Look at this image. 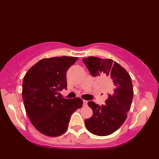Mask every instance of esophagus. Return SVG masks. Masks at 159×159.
Returning a JSON list of instances; mask_svg holds the SVG:
<instances>
[{
    "label": "esophagus",
    "instance_id": "34e87169",
    "mask_svg": "<svg viewBox=\"0 0 159 159\" xmlns=\"http://www.w3.org/2000/svg\"><path fill=\"white\" fill-rule=\"evenodd\" d=\"M87 100H83V106H85V107H86V106H87Z\"/></svg>",
    "mask_w": 159,
    "mask_h": 159
}]
</instances>
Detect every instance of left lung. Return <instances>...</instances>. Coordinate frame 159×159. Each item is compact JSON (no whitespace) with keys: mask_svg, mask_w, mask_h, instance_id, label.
<instances>
[{"mask_svg":"<svg viewBox=\"0 0 159 159\" xmlns=\"http://www.w3.org/2000/svg\"><path fill=\"white\" fill-rule=\"evenodd\" d=\"M83 61L93 76L105 79L110 92L102 106L92 101L88 102L93 115L85 120V126L96 135H109L123 124L130 109L133 98L131 78L126 70L112 59L89 57L83 59Z\"/></svg>","mask_w":159,"mask_h":159,"instance_id":"1","label":"left lung"}]
</instances>
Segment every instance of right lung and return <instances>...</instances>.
Masks as SVG:
<instances>
[{"label": "right lung", "instance_id": "obj_1", "mask_svg": "<svg viewBox=\"0 0 159 159\" xmlns=\"http://www.w3.org/2000/svg\"><path fill=\"white\" fill-rule=\"evenodd\" d=\"M78 57L42 59L26 73L22 98L30 121L48 137H58L67 130L72 114L83 106V100L61 98L59 91L67 89L66 73Z\"/></svg>", "mask_w": 159, "mask_h": 159}]
</instances>
